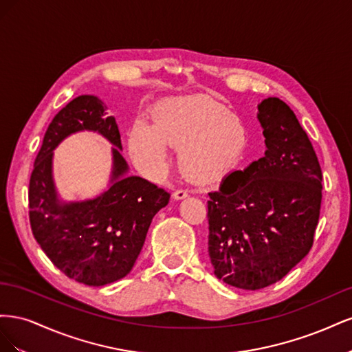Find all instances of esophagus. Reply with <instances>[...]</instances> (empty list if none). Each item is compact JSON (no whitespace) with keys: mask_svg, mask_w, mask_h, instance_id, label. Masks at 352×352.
Instances as JSON below:
<instances>
[{"mask_svg":"<svg viewBox=\"0 0 352 352\" xmlns=\"http://www.w3.org/2000/svg\"><path fill=\"white\" fill-rule=\"evenodd\" d=\"M188 197V190L186 189H177V190H175V194H173V198L175 199H184V198H186Z\"/></svg>","mask_w":352,"mask_h":352,"instance_id":"obj_1","label":"esophagus"}]
</instances>
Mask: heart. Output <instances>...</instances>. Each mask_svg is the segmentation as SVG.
<instances>
[{
	"instance_id": "heart-1",
	"label": "heart",
	"mask_w": 352,
	"mask_h": 352,
	"mask_svg": "<svg viewBox=\"0 0 352 352\" xmlns=\"http://www.w3.org/2000/svg\"><path fill=\"white\" fill-rule=\"evenodd\" d=\"M241 117L208 95H186L162 102L154 122L140 119L129 131V151L142 172L160 176L179 146V166L192 179L210 182L235 166L247 145Z\"/></svg>"
}]
</instances>
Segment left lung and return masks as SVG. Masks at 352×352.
Instances as JSON below:
<instances>
[{"label":"left lung","mask_w":352,"mask_h":352,"mask_svg":"<svg viewBox=\"0 0 352 352\" xmlns=\"http://www.w3.org/2000/svg\"><path fill=\"white\" fill-rule=\"evenodd\" d=\"M257 109L264 157L233 170L208 194L212 272L245 291L276 283L305 257L322 206L320 164L296 116L274 97Z\"/></svg>","instance_id":"left-lung-1"}]
</instances>
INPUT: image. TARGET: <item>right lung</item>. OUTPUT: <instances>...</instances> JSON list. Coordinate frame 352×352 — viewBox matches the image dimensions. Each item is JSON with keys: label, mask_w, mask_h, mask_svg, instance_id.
<instances>
[{"label": "right lung", "mask_w": 352, "mask_h": 352, "mask_svg": "<svg viewBox=\"0 0 352 352\" xmlns=\"http://www.w3.org/2000/svg\"><path fill=\"white\" fill-rule=\"evenodd\" d=\"M85 130L113 145L112 175L104 193L67 201L55 186L54 151L66 137ZM168 199L164 189L129 175L119 127L100 98L80 95L52 119L30 176L29 219L42 251L67 278L88 286L123 279L133 269L154 216Z\"/></svg>", "instance_id": "right-lung-1"}]
</instances>
